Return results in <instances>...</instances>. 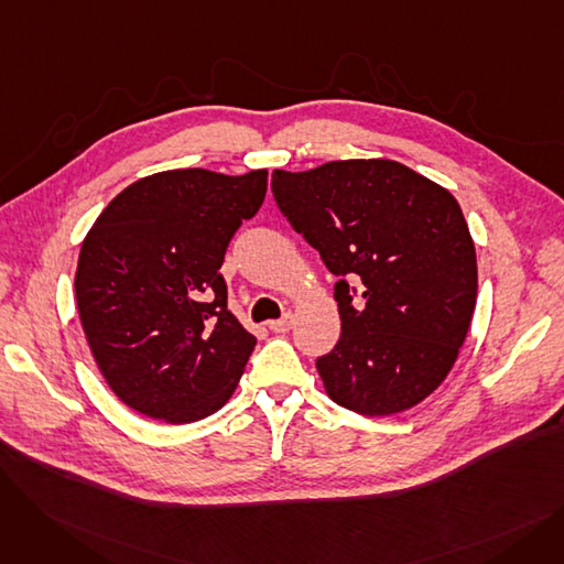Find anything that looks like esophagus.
<instances>
[{
    "label": "esophagus",
    "mask_w": 564,
    "mask_h": 564,
    "mask_svg": "<svg viewBox=\"0 0 564 564\" xmlns=\"http://www.w3.org/2000/svg\"><path fill=\"white\" fill-rule=\"evenodd\" d=\"M292 322H294L292 313H285L281 319L267 322V327H270V329H272V332H276V334H285V332H290V329H292Z\"/></svg>",
    "instance_id": "1"
}]
</instances>
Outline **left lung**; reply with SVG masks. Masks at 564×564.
<instances>
[{
	"label": "left lung",
	"instance_id": "obj_1",
	"mask_svg": "<svg viewBox=\"0 0 564 564\" xmlns=\"http://www.w3.org/2000/svg\"><path fill=\"white\" fill-rule=\"evenodd\" d=\"M272 192L340 279V340L315 364L324 391L361 416L423 402L455 366L478 297L476 245L455 196L393 160L276 169Z\"/></svg>",
	"mask_w": 564,
	"mask_h": 564
}]
</instances>
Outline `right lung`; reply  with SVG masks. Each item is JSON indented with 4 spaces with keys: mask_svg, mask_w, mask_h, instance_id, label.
Segmentation results:
<instances>
[{
    "mask_svg": "<svg viewBox=\"0 0 564 564\" xmlns=\"http://www.w3.org/2000/svg\"><path fill=\"white\" fill-rule=\"evenodd\" d=\"M264 192L267 169L162 171L126 187L86 232L82 329L109 389L143 416L185 425L232 395L256 338L228 311L219 267Z\"/></svg>",
    "mask_w": 564,
    "mask_h": 564,
    "instance_id": "obj_1",
    "label": "right lung"
}]
</instances>
